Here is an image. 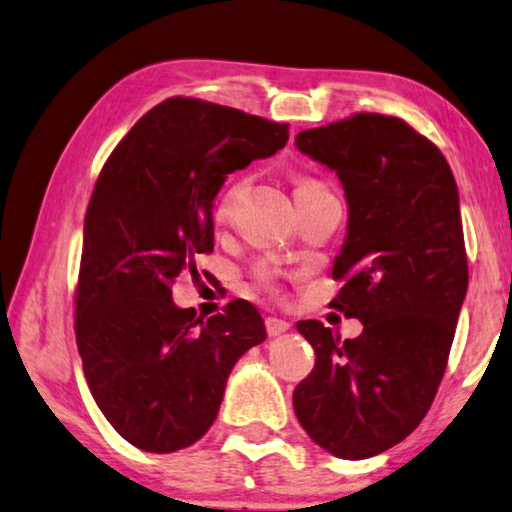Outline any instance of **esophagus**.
Returning <instances> with one entry per match:
<instances>
[{"label": "esophagus", "mask_w": 512, "mask_h": 512, "mask_svg": "<svg viewBox=\"0 0 512 512\" xmlns=\"http://www.w3.org/2000/svg\"><path fill=\"white\" fill-rule=\"evenodd\" d=\"M291 329V322H286L282 318H266V333L268 336H280V333Z\"/></svg>", "instance_id": "esophagus-1"}]
</instances>
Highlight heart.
Segmentation results:
<instances>
[{"instance_id":"1","label":"heart","mask_w":512,"mask_h":512,"mask_svg":"<svg viewBox=\"0 0 512 512\" xmlns=\"http://www.w3.org/2000/svg\"><path fill=\"white\" fill-rule=\"evenodd\" d=\"M295 197H302V194H309L315 190H322L324 185L318 179H311V176H295ZM241 188H244V181H232L228 183L224 190L219 192V197L215 201V219L217 221H224L228 219L232 206H235V201L239 199ZM255 282L266 288V291H277V271L268 266H259L255 271Z\"/></svg>"}]
</instances>
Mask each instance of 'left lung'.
I'll list each match as a JSON object with an SVG mask.
<instances>
[{"label":"left lung","instance_id":"left-lung-1","mask_svg":"<svg viewBox=\"0 0 512 512\" xmlns=\"http://www.w3.org/2000/svg\"><path fill=\"white\" fill-rule=\"evenodd\" d=\"M295 145L345 188L349 232L333 264L345 284L331 306L365 329L340 340L297 322L315 367L293 407L320 448L367 459L416 430L448 367L468 288L457 183L439 147L396 116L360 111L304 129Z\"/></svg>","mask_w":512,"mask_h":512}]
</instances>
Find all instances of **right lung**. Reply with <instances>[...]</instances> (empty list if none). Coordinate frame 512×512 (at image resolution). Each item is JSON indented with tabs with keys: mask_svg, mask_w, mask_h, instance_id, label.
Returning a JSON list of instances; mask_svg holds the SVG:
<instances>
[{
	"mask_svg": "<svg viewBox=\"0 0 512 512\" xmlns=\"http://www.w3.org/2000/svg\"><path fill=\"white\" fill-rule=\"evenodd\" d=\"M288 123L199 98L147 111L102 165L85 215L76 342L100 412L136 448L167 454L215 423L239 356L266 340L253 304L203 320L172 302L215 248L212 201L226 174L268 159Z\"/></svg>",
	"mask_w": 512,
	"mask_h": 512,
	"instance_id": "right-lung-1",
	"label": "right lung"
}]
</instances>
